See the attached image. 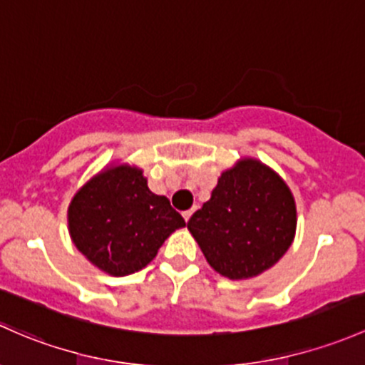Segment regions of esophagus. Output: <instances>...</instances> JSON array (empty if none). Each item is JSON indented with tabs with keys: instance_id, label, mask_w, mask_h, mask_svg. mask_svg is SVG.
Segmentation results:
<instances>
[{
	"instance_id": "esophagus-1",
	"label": "esophagus",
	"mask_w": 365,
	"mask_h": 365,
	"mask_svg": "<svg viewBox=\"0 0 365 365\" xmlns=\"http://www.w3.org/2000/svg\"><path fill=\"white\" fill-rule=\"evenodd\" d=\"M195 209H197V207H193V209H190V210H184V212H182V217H184V221H190V217L193 216Z\"/></svg>"
}]
</instances>
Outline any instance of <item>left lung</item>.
<instances>
[{
	"label": "left lung",
	"instance_id": "1",
	"mask_svg": "<svg viewBox=\"0 0 365 365\" xmlns=\"http://www.w3.org/2000/svg\"><path fill=\"white\" fill-rule=\"evenodd\" d=\"M295 227L292 191L257 160L223 172L210 200L187 221L209 265L230 279L270 269L294 242Z\"/></svg>",
	"mask_w": 365,
	"mask_h": 365
}]
</instances>
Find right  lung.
Wrapping results in <instances>:
<instances>
[{
    "instance_id": "obj_1",
    "label": "right lung",
    "mask_w": 365,
    "mask_h": 365,
    "mask_svg": "<svg viewBox=\"0 0 365 365\" xmlns=\"http://www.w3.org/2000/svg\"><path fill=\"white\" fill-rule=\"evenodd\" d=\"M68 227L77 250L93 265L110 276H128L144 269L186 221L167 197L149 190L142 170L119 165L75 195Z\"/></svg>"
}]
</instances>
